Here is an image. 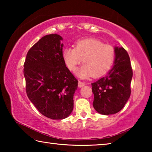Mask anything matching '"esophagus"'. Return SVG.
I'll return each instance as SVG.
<instances>
[{"label":"esophagus","instance_id":"34e87169","mask_svg":"<svg viewBox=\"0 0 152 152\" xmlns=\"http://www.w3.org/2000/svg\"><path fill=\"white\" fill-rule=\"evenodd\" d=\"M84 85H85V83H84V82H81V81L78 82V86L80 87V88H81V87L84 86Z\"/></svg>","mask_w":152,"mask_h":152}]
</instances>
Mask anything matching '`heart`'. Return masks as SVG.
I'll return each instance as SVG.
<instances>
[{
	"instance_id": "b5f03b06",
	"label": "heart",
	"mask_w": 152,
	"mask_h": 152,
	"mask_svg": "<svg viewBox=\"0 0 152 152\" xmlns=\"http://www.w3.org/2000/svg\"><path fill=\"white\" fill-rule=\"evenodd\" d=\"M115 52L111 45L94 39L78 41L75 48H66L63 51V58L69 70L74 71L82 60L84 64L77 71L81 78H88L92 76L97 78L107 73L115 61Z\"/></svg>"
}]
</instances>
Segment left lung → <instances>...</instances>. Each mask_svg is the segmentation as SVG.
Masks as SVG:
<instances>
[{"instance_id":"left-lung-1","label":"left lung","mask_w":152,"mask_h":152,"mask_svg":"<svg viewBox=\"0 0 152 152\" xmlns=\"http://www.w3.org/2000/svg\"><path fill=\"white\" fill-rule=\"evenodd\" d=\"M115 58L111 70L105 76L91 84L93 107L100 114L119 112L131 94L133 71L128 53L122 47H115Z\"/></svg>"}]
</instances>
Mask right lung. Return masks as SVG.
Instances as JSON below:
<instances>
[{"label":"right lung","instance_id":"obj_1","mask_svg":"<svg viewBox=\"0 0 152 152\" xmlns=\"http://www.w3.org/2000/svg\"><path fill=\"white\" fill-rule=\"evenodd\" d=\"M61 40L58 34L41 38L28 51L24 64L27 96L51 119H64L71 114L78 88V81L64 60Z\"/></svg>","mask_w":152,"mask_h":152}]
</instances>
